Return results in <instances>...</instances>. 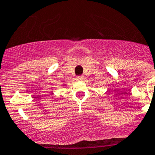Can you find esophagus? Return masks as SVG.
Returning a JSON list of instances; mask_svg holds the SVG:
<instances>
[{
    "instance_id": "1",
    "label": "esophagus",
    "mask_w": 155,
    "mask_h": 155,
    "mask_svg": "<svg viewBox=\"0 0 155 155\" xmlns=\"http://www.w3.org/2000/svg\"><path fill=\"white\" fill-rule=\"evenodd\" d=\"M83 78H84V77L82 76V75H80V76H78L77 77V80L78 81H82Z\"/></svg>"
}]
</instances>
